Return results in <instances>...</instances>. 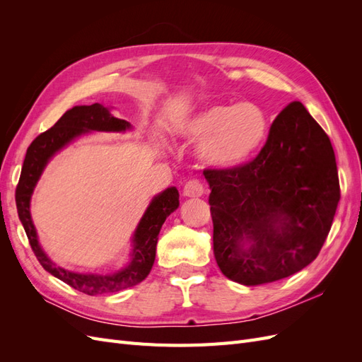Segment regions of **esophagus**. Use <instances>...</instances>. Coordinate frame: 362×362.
Masks as SVG:
<instances>
[{"mask_svg":"<svg viewBox=\"0 0 362 362\" xmlns=\"http://www.w3.org/2000/svg\"><path fill=\"white\" fill-rule=\"evenodd\" d=\"M182 193L187 198H199V196L204 194V185L199 180H190L185 182Z\"/></svg>","mask_w":362,"mask_h":362,"instance_id":"obj_1","label":"esophagus"}]
</instances>
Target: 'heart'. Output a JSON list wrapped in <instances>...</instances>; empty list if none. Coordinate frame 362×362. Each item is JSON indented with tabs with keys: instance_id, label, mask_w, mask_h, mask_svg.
Segmentation results:
<instances>
[{
	"instance_id": "heart-1",
	"label": "heart",
	"mask_w": 362,
	"mask_h": 362,
	"mask_svg": "<svg viewBox=\"0 0 362 362\" xmlns=\"http://www.w3.org/2000/svg\"><path fill=\"white\" fill-rule=\"evenodd\" d=\"M270 120L257 103L214 104L181 119L177 134L189 144H201V157L211 166L240 168L264 146Z\"/></svg>"
}]
</instances>
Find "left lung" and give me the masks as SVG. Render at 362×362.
I'll return each mask as SVG.
<instances>
[{
    "label": "left lung",
    "mask_w": 362,
    "mask_h": 362,
    "mask_svg": "<svg viewBox=\"0 0 362 362\" xmlns=\"http://www.w3.org/2000/svg\"><path fill=\"white\" fill-rule=\"evenodd\" d=\"M204 175L211 189L214 258L228 279L247 287L275 282L319 255L339 182L331 140L302 103L273 120L257 158Z\"/></svg>",
    "instance_id": "8db88e82"
}]
</instances>
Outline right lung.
Here are the masks:
<instances>
[{
  "mask_svg": "<svg viewBox=\"0 0 362 362\" xmlns=\"http://www.w3.org/2000/svg\"><path fill=\"white\" fill-rule=\"evenodd\" d=\"M129 122L117 119L110 108L103 104L75 105L64 113L54 127L37 136L27 149L25 160L21 170V178L16 187V208L19 221L28 237L30 246L37 257L42 267L52 276L59 278L72 288L89 296L110 294L134 287L144 281L156 261V250L160 229L166 217L180 206V193L177 187H169L156 194L149 202L145 214L141 216L136 231L131 237V254L124 267L110 273H78L59 267L42 249L36 226L33 223L30 204L37 181L40 180L49 160L66 148L75 139L92 131L105 133H125L131 129Z\"/></svg>",
  "mask_w": 362,
  "mask_h": 362,
  "instance_id": "obj_1",
  "label": "right lung"
}]
</instances>
